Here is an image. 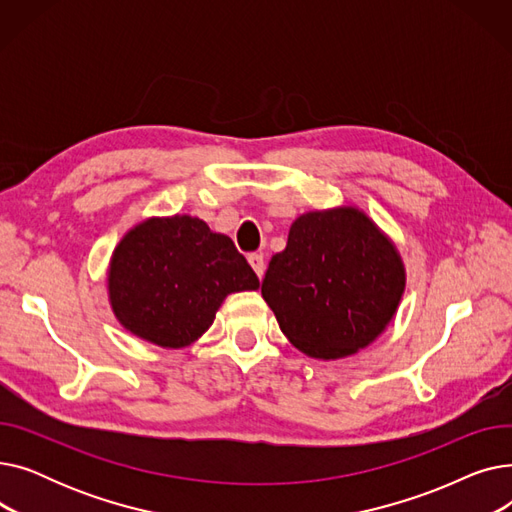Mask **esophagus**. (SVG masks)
<instances>
[{"mask_svg": "<svg viewBox=\"0 0 512 512\" xmlns=\"http://www.w3.org/2000/svg\"><path fill=\"white\" fill-rule=\"evenodd\" d=\"M249 263H251V267L255 270V274L259 276V280L263 278V272H265V261H263V255L261 253H251L249 255Z\"/></svg>", "mask_w": 512, "mask_h": 512, "instance_id": "34e87169", "label": "esophagus"}]
</instances>
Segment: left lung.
Wrapping results in <instances>:
<instances>
[{"mask_svg":"<svg viewBox=\"0 0 512 512\" xmlns=\"http://www.w3.org/2000/svg\"><path fill=\"white\" fill-rule=\"evenodd\" d=\"M405 280L392 240L357 207H336L294 220L261 294L284 336L328 361L355 355L386 330Z\"/></svg>","mask_w":512,"mask_h":512,"instance_id":"1","label":"left lung"}]
</instances>
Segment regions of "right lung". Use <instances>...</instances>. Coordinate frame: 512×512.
Here are the masks:
<instances>
[{
    "label": "right lung",
    "mask_w": 512,
    "mask_h": 512,
    "mask_svg": "<svg viewBox=\"0 0 512 512\" xmlns=\"http://www.w3.org/2000/svg\"><path fill=\"white\" fill-rule=\"evenodd\" d=\"M257 288L259 278L234 242L191 215L149 218L134 226L107 272L120 324L164 348L195 342L230 292Z\"/></svg>",
    "instance_id": "obj_1"
}]
</instances>
